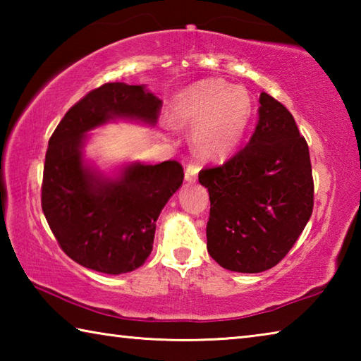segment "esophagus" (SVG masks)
I'll use <instances>...</instances> for the list:
<instances>
[{"label":"esophagus","instance_id":"obj_1","mask_svg":"<svg viewBox=\"0 0 361 361\" xmlns=\"http://www.w3.org/2000/svg\"><path fill=\"white\" fill-rule=\"evenodd\" d=\"M200 167L197 166V164H189V166L186 167L185 170V178L188 183H194L195 180H197V173H199Z\"/></svg>","mask_w":361,"mask_h":361}]
</instances>
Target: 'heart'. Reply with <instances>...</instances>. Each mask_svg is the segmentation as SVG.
<instances>
[{"label": "heart", "instance_id": "1", "mask_svg": "<svg viewBox=\"0 0 361 361\" xmlns=\"http://www.w3.org/2000/svg\"><path fill=\"white\" fill-rule=\"evenodd\" d=\"M252 116L248 90L223 79H202L183 89L172 109L175 124L192 126V148L209 161H223L239 148Z\"/></svg>", "mask_w": 361, "mask_h": 361}]
</instances>
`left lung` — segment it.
I'll list each match as a JSON object with an SVG mask.
<instances>
[{
  "label": "left lung",
  "instance_id": "1",
  "mask_svg": "<svg viewBox=\"0 0 361 361\" xmlns=\"http://www.w3.org/2000/svg\"><path fill=\"white\" fill-rule=\"evenodd\" d=\"M245 148L199 172L209 189L207 250L219 266L256 274L279 264L314 209L309 146L291 113L266 92Z\"/></svg>",
  "mask_w": 361,
  "mask_h": 361
}]
</instances>
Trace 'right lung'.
<instances>
[{
	"label": "right lung",
	"mask_w": 361,
	"mask_h": 361,
	"mask_svg": "<svg viewBox=\"0 0 361 361\" xmlns=\"http://www.w3.org/2000/svg\"><path fill=\"white\" fill-rule=\"evenodd\" d=\"M162 100L145 85L108 82L73 105L54 130L46 152L41 207L60 248L97 272L126 274L148 258L156 221L181 186L180 162H132L105 176L84 161L87 132L109 121L154 126Z\"/></svg>",
	"instance_id": "add662e5"
}]
</instances>
